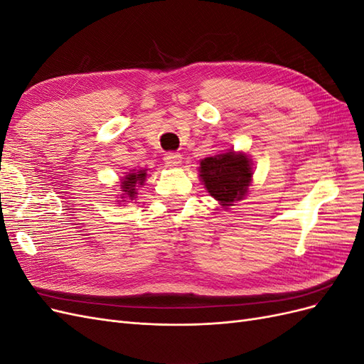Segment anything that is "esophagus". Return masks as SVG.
I'll return each instance as SVG.
<instances>
[{"label":"esophagus","mask_w":364,"mask_h":364,"mask_svg":"<svg viewBox=\"0 0 364 364\" xmlns=\"http://www.w3.org/2000/svg\"><path fill=\"white\" fill-rule=\"evenodd\" d=\"M164 161H165V164H167V167L178 168V167H181V164H182V155L178 151H171V153H167V155L164 156Z\"/></svg>","instance_id":"obj_1"}]
</instances>
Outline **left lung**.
Segmentation results:
<instances>
[{"label": "left lung", "mask_w": 364, "mask_h": 364, "mask_svg": "<svg viewBox=\"0 0 364 364\" xmlns=\"http://www.w3.org/2000/svg\"><path fill=\"white\" fill-rule=\"evenodd\" d=\"M199 178L209 196L223 209H229L247 196L253 178V162L247 153L228 149L200 161Z\"/></svg>", "instance_id": "obj_1"}]
</instances>
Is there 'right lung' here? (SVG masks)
Returning a JSON list of instances; mask_svg holds the SVG:
<instances>
[{
	"instance_id": "right-lung-1",
	"label": "right lung",
	"mask_w": 364,
	"mask_h": 364,
	"mask_svg": "<svg viewBox=\"0 0 364 364\" xmlns=\"http://www.w3.org/2000/svg\"><path fill=\"white\" fill-rule=\"evenodd\" d=\"M147 168L144 170H130L129 173L124 174V178L119 182V197H117L118 203H126L129 200H135L138 188L144 185L147 179Z\"/></svg>"
}]
</instances>
